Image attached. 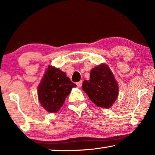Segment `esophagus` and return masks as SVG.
Segmentation results:
<instances>
[{
    "mask_svg": "<svg viewBox=\"0 0 155 155\" xmlns=\"http://www.w3.org/2000/svg\"><path fill=\"white\" fill-rule=\"evenodd\" d=\"M77 85L78 87H81V86H82V81H80L79 82L77 83Z\"/></svg>",
    "mask_w": 155,
    "mask_h": 155,
    "instance_id": "esophagus-1",
    "label": "esophagus"
}]
</instances>
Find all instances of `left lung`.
<instances>
[{"label": "left lung", "instance_id": "left-lung-1", "mask_svg": "<svg viewBox=\"0 0 155 155\" xmlns=\"http://www.w3.org/2000/svg\"><path fill=\"white\" fill-rule=\"evenodd\" d=\"M82 88L91 101L102 108L111 107L118 96V83L104 63L91 70L90 80L83 81Z\"/></svg>", "mask_w": 155, "mask_h": 155}]
</instances>
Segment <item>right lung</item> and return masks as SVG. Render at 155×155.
<instances>
[{"label": "right lung", "instance_id": "right-lung-1", "mask_svg": "<svg viewBox=\"0 0 155 155\" xmlns=\"http://www.w3.org/2000/svg\"><path fill=\"white\" fill-rule=\"evenodd\" d=\"M77 85L71 82L65 72L59 68L48 65L38 87L39 101L49 113H57L66 97Z\"/></svg>", "mask_w": 155, "mask_h": 155}]
</instances>
